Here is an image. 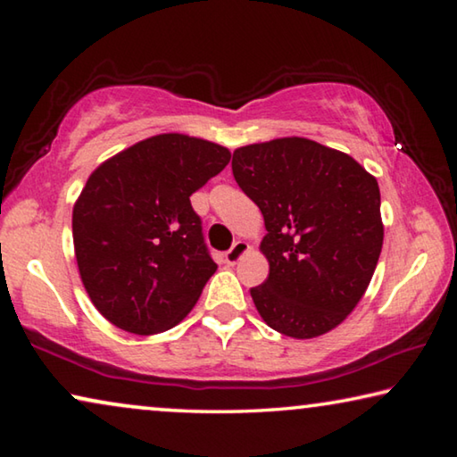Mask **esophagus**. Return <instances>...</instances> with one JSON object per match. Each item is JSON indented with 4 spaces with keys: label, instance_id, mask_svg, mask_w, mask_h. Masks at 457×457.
Masks as SVG:
<instances>
[{
    "label": "esophagus",
    "instance_id": "esophagus-1",
    "mask_svg": "<svg viewBox=\"0 0 457 457\" xmlns=\"http://www.w3.org/2000/svg\"><path fill=\"white\" fill-rule=\"evenodd\" d=\"M247 250H250V244L242 242V239H237V242L226 252V264H229V266L237 264V262L244 258V253H247Z\"/></svg>",
    "mask_w": 457,
    "mask_h": 457
}]
</instances>
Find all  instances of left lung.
I'll use <instances>...</instances> for the list:
<instances>
[{"label":"left lung","mask_w":457,"mask_h":457,"mask_svg":"<svg viewBox=\"0 0 457 457\" xmlns=\"http://www.w3.org/2000/svg\"><path fill=\"white\" fill-rule=\"evenodd\" d=\"M231 171L268 231L260 252L270 274L250 290L260 316L292 338L327 335L359 304L381 256L377 179L304 137L239 146Z\"/></svg>","instance_id":"1"}]
</instances>
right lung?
I'll return each mask as SVG.
<instances>
[{
    "label": "right lung",
    "instance_id": "obj_1",
    "mask_svg": "<svg viewBox=\"0 0 457 457\" xmlns=\"http://www.w3.org/2000/svg\"><path fill=\"white\" fill-rule=\"evenodd\" d=\"M231 153L205 138L163 133L90 173L72 210L84 288L108 322L133 335L179 324L218 270L189 197Z\"/></svg>",
    "mask_w": 457,
    "mask_h": 457
}]
</instances>
